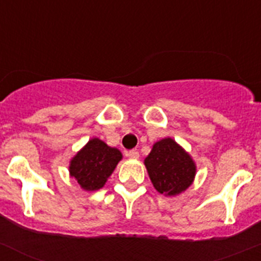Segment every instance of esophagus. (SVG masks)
Masks as SVG:
<instances>
[{"mask_svg": "<svg viewBox=\"0 0 261 261\" xmlns=\"http://www.w3.org/2000/svg\"><path fill=\"white\" fill-rule=\"evenodd\" d=\"M126 156H129L130 159H138L140 158V153L137 150H129L126 151Z\"/></svg>", "mask_w": 261, "mask_h": 261, "instance_id": "obj_1", "label": "esophagus"}]
</instances>
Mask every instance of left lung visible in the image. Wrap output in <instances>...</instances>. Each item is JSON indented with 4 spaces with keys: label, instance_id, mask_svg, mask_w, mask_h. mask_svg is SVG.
Here are the masks:
<instances>
[{
    "label": "left lung",
    "instance_id": "left-lung-1",
    "mask_svg": "<svg viewBox=\"0 0 261 261\" xmlns=\"http://www.w3.org/2000/svg\"><path fill=\"white\" fill-rule=\"evenodd\" d=\"M147 174L154 188L165 196H176L193 183L196 165L183 147L167 137L153 145L145 158Z\"/></svg>",
    "mask_w": 261,
    "mask_h": 261
}]
</instances>
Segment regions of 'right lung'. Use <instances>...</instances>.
I'll list each match as a JSON object with an SVG mask.
<instances>
[{
  "label": "right lung",
  "instance_id": "1",
  "mask_svg": "<svg viewBox=\"0 0 261 261\" xmlns=\"http://www.w3.org/2000/svg\"><path fill=\"white\" fill-rule=\"evenodd\" d=\"M123 154L99 138H91L70 161L69 172L85 191H98L114 172Z\"/></svg>",
  "mask_w": 261,
  "mask_h": 261
}]
</instances>
